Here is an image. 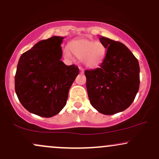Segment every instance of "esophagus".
Here are the masks:
<instances>
[{
    "label": "esophagus",
    "instance_id": "1",
    "mask_svg": "<svg viewBox=\"0 0 159 159\" xmlns=\"http://www.w3.org/2000/svg\"><path fill=\"white\" fill-rule=\"evenodd\" d=\"M79 69H80V73H81V74H83V73H84V70H83V68H81V67H80Z\"/></svg>",
    "mask_w": 159,
    "mask_h": 159
}]
</instances>
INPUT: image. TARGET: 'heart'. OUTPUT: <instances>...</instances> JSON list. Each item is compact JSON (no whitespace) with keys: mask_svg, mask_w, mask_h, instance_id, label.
Wrapping results in <instances>:
<instances>
[{"mask_svg":"<svg viewBox=\"0 0 159 159\" xmlns=\"http://www.w3.org/2000/svg\"><path fill=\"white\" fill-rule=\"evenodd\" d=\"M64 57L70 59L72 54L80 59L85 67L95 68L102 63L106 57V48L101 42L89 39H76L63 50Z\"/></svg>","mask_w":159,"mask_h":159,"instance_id":"b5f03b06","label":"heart"}]
</instances>
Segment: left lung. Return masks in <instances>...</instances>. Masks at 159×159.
<instances>
[{
  "label": "left lung",
  "mask_w": 159,
  "mask_h": 159,
  "mask_svg": "<svg viewBox=\"0 0 159 159\" xmlns=\"http://www.w3.org/2000/svg\"><path fill=\"white\" fill-rule=\"evenodd\" d=\"M107 49L100 68L86 70V88L91 106L99 112L111 115L132 104L140 85L138 59L126 45L100 36Z\"/></svg>",
  "instance_id": "8db88e82"
}]
</instances>
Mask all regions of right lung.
I'll return each mask as SVG.
<instances>
[{"instance_id":"add662e5","label":"right lung","mask_w":159,"mask_h":159,"mask_svg":"<svg viewBox=\"0 0 159 159\" xmlns=\"http://www.w3.org/2000/svg\"><path fill=\"white\" fill-rule=\"evenodd\" d=\"M64 38L53 36L39 41L20 56L15 76V89L20 103L30 113L50 117L66 105L79 68L61 61Z\"/></svg>"}]
</instances>
